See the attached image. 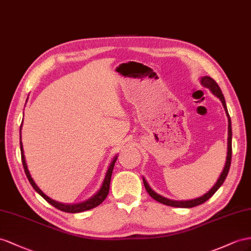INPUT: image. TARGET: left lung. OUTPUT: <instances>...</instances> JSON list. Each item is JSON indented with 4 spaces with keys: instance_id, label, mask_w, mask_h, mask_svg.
I'll return each instance as SVG.
<instances>
[{
    "instance_id": "obj_1",
    "label": "left lung",
    "mask_w": 251,
    "mask_h": 251,
    "mask_svg": "<svg viewBox=\"0 0 251 251\" xmlns=\"http://www.w3.org/2000/svg\"><path fill=\"white\" fill-rule=\"evenodd\" d=\"M201 82L202 85L211 90V92L213 93L214 95H216L218 99H220L223 102V106L225 108V110H226L227 113V117H228V151H227V159H226V164H225V168L222 172V174L220 176V178L217 179L216 183L213 185V188H212L208 193H205V194L201 197H198L195 199H192V201H171V199L165 198L161 195L157 194L156 192H153L151 187L149 185V183L146 182L145 179L143 178V182H144V187L147 191V193L151 195V197H152L155 201H157L158 202H161L163 204L166 205H170V207H176V208H193V207H196V205L201 204L203 202H205L208 201V199L213 196L214 193L221 188V185L224 183L225 179H226L227 175H228V172L230 169V164H231V156H232V130H231V120H230V115L228 113L227 110V106H226V101H225V98L222 93V90L221 88L218 87V85L216 83V81L211 78L209 76H203L201 77Z\"/></svg>"
}]
</instances>
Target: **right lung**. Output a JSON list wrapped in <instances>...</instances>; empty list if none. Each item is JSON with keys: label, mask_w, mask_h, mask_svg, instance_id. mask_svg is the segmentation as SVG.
Instances as JSON below:
<instances>
[{"label": "right lung", "mask_w": 251, "mask_h": 251, "mask_svg": "<svg viewBox=\"0 0 251 251\" xmlns=\"http://www.w3.org/2000/svg\"><path fill=\"white\" fill-rule=\"evenodd\" d=\"M21 127H22V123H21ZM20 129H21V128H20ZM20 149H21V159H22V164H23V168H24V172H25V174H26V177L28 179V181L30 182L31 187H33L37 193H39V194L44 199H46V201L50 204H52L53 207H55L56 209H58V210L63 211V212H68V213H78V212H83V211H87V210L98 207L99 204H100L106 199L108 193H109V188H110V180H111L113 166H114V163L118 159L117 156L114 157V159L112 160V162L110 163V165H109V169L106 173V176H105V179H104V182H102V184H101V188L100 189V191L96 193V194L93 197H91L90 199H88V201H86L85 202H81V203L64 204V203L57 202V201H53V199H50V197H48L39 188L37 187V184L34 182L33 178H31L29 172L27 170L26 162H25V157H24V152H23V145H22V141H21V131H20Z\"/></svg>", "instance_id": "add662e5"}]
</instances>
